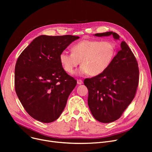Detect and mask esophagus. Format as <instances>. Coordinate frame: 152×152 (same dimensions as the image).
<instances>
[{"mask_svg":"<svg viewBox=\"0 0 152 152\" xmlns=\"http://www.w3.org/2000/svg\"><path fill=\"white\" fill-rule=\"evenodd\" d=\"M77 83L78 84H82L83 83V81L81 80V79H77Z\"/></svg>","mask_w":152,"mask_h":152,"instance_id":"1","label":"esophagus"}]
</instances>
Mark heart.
<instances>
[{
    "label": "heart",
    "instance_id": "b5f03b06",
    "mask_svg": "<svg viewBox=\"0 0 152 152\" xmlns=\"http://www.w3.org/2000/svg\"><path fill=\"white\" fill-rule=\"evenodd\" d=\"M72 53L63 51L60 54L61 65L66 73L73 74L81 63L78 70L81 75H100L106 71L112 63L116 55V44L110 41L85 39L75 44Z\"/></svg>",
    "mask_w": 152,
    "mask_h": 152
}]
</instances>
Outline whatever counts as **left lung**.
<instances>
[{
	"label": "left lung",
	"instance_id": "1",
	"mask_svg": "<svg viewBox=\"0 0 152 152\" xmlns=\"http://www.w3.org/2000/svg\"><path fill=\"white\" fill-rule=\"evenodd\" d=\"M119 35L112 31L97 33L95 36ZM139 69L136 58L124 41L108 69L104 73L84 79L89 91L88 105L97 121L109 123L120 118L132 102L139 84Z\"/></svg>",
	"mask_w": 152,
	"mask_h": 152
}]
</instances>
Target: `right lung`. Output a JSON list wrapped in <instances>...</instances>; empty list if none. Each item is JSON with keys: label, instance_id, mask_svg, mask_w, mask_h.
Wrapping results in <instances>:
<instances>
[{"label": "right lung", "instance_id": "right-lung-1", "mask_svg": "<svg viewBox=\"0 0 152 152\" xmlns=\"http://www.w3.org/2000/svg\"><path fill=\"white\" fill-rule=\"evenodd\" d=\"M79 37L40 36L18 57L15 68V89L26 112L45 123L55 121L76 86L63 69L60 54Z\"/></svg>", "mask_w": 152, "mask_h": 152}]
</instances>
